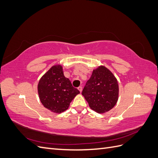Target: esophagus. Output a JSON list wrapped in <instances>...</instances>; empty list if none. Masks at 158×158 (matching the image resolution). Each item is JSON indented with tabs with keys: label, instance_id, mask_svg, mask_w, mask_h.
Instances as JSON below:
<instances>
[{
	"label": "esophagus",
	"instance_id": "34e87169",
	"mask_svg": "<svg viewBox=\"0 0 158 158\" xmlns=\"http://www.w3.org/2000/svg\"><path fill=\"white\" fill-rule=\"evenodd\" d=\"M78 89L80 91V93L82 92V86H79V87L78 88Z\"/></svg>",
	"mask_w": 158,
	"mask_h": 158
}]
</instances>
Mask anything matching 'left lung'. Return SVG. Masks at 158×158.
Masks as SVG:
<instances>
[{
	"label": "left lung",
	"mask_w": 158,
	"mask_h": 158,
	"mask_svg": "<svg viewBox=\"0 0 158 158\" xmlns=\"http://www.w3.org/2000/svg\"><path fill=\"white\" fill-rule=\"evenodd\" d=\"M89 107L98 113L109 111L118 98V84L115 76L104 66L93 70L82 93Z\"/></svg>",
	"instance_id": "left-lung-1"
}]
</instances>
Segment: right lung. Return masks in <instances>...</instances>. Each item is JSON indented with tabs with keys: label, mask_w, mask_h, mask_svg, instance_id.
I'll list each match as a JSON object with an SVG mask.
<instances>
[{
	"label": "right lung",
	"mask_w": 158,
	"mask_h": 158,
	"mask_svg": "<svg viewBox=\"0 0 158 158\" xmlns=\"http://www.w3.org/2000/svg\"><path fill=\"white\" fill-rule=\"evenodd\" d=\"M40 99L45 108L55 113L67 109L79 90L74 88L69 78L64 76L60 64L52 66L42 76L37 85Z\"/></svg>",
	"instance_id": "right-lung-1"
}]
</instances>
